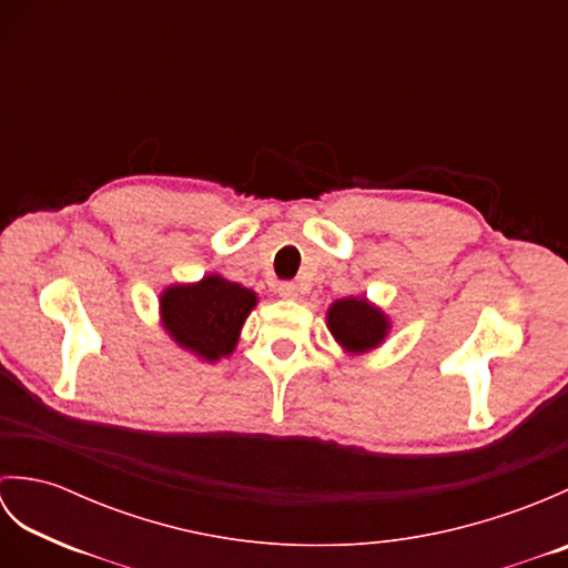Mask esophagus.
I'll list each match as a JSON object with an SVG mask.
<instances>
[{"instance_id":"1","label":"esophagus","mask_w":568,"mask_h":568,"mask_svg":"<svg viewBox=\"0 0 568 568\" xmlns=\"http://www.w3.org/2000/svg\"><path fill=\"white\" fill-rule=\"evenodd\" d=\"M277 295H281L283 300H295L297 297V285L295 283H281V285H277V291H275Z\"/></svg>"}]
</instances>
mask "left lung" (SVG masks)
I'll list each match as a JSON object with an SVG mask.
<instances>
[{"instance_id": "1", "label": "left lung", "mask_w": 568, "mask_h": 568, "mask_svg": "<svg viewBox=\"0 0 568 568\" xmlns=\"http://www.w3.org/2000/svg\"><path fill=\"white\" fill-rule=\"evenodd\" d=\"M327 327L346 354L358 356L378 348L390 334V320L366 295L334 300L327 310Z\"/></svg>"}]
</instances>
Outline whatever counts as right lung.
Here are the masks:
<instances>
[{"label": "right lung", "mask_w": 568, "mask_h": 568, "mask_svg": "<svg viewBox=\"0 0 568 568\" xmlns=\"http://www.w3.org/2000/svg\"><path fill=\"white\" fill-rule=\"evenodd\" d=\"M258 297L248 287L210 273L197 283L168 285L159 315L171 339L207 364L234 354L241 327Z\"/></svg>", "instance_id": "obj_1"}]
</instances>
